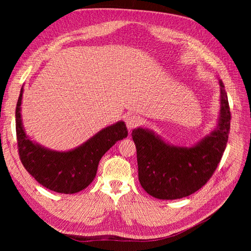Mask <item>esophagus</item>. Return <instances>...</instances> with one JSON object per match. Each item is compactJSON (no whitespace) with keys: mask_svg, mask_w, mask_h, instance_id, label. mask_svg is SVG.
Listing matches in <instances>:
<instances>
[{"mask_svg":"<svg viewBox=\"0 0 251 251\" xmlns=\"http://www.w3.org/2000/svg\"><path fill=\"white\" fill-rule=\"evenodd\" d=\"M140 117L137 115H128L126 119V126L127 128H134L136 126H138L140 125Z\"/></svg>","mask_w":251,"mask_h":251,"instance_id":"1","label":"esophagus"}]
</instances>
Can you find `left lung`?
<instances>
[{
  "mask_svg": "<svg viewBox=\"0 0 251 251\" xmlns=\"http://www.w3.org/2000/svg\"><path fill=\"white\" fill-rule=\"evenodd\" d=\"M221 86V113L215 130L193 148L174 147L153 132L135 128L138 178L149 195L162 200L184 198L206 184L221 161L230 130V108Z\"/></svg>",
  "mask_w": 251,
  "mask_h": 251,
  "instance_id": "left-lung-1",
  "label": "left lung"
}]
</instances>
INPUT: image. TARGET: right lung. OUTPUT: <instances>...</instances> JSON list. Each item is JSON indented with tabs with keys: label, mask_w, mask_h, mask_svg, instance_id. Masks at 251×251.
Instances as JSON below:
<instances>
[{
	"label": "right lung",
	"mask_w": 251,
	"mask_h": 251,
	"mask_svg": "<svg viewBox=\"0 0 251 251\" xmlns=\"http://www.w3.org/2000/svg\"><path fill=\"white\" fill-rule=\"evenodd\" d=\"M23 88L16 109L18 151L26 171L50 191L74 194L86 188L96 176L101 157L105 151L127 136L124 121L103 128L77 149L54 151L42 148L30 140L22 126L21 103Z\"/></svg>",
	"instance_id": "1"
}]
</instances>
